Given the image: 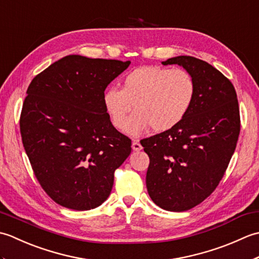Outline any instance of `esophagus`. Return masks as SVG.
Here are the masks:
<instances>
[{
    "label": "esophagus",
    "mask_w": 259,
    "mask_h": 259,
    "mask_svg": "<svg viewBox=\"0 0 259 259\" xmlns=\"http://www.w3.org/2000/svg\"><path fill=\"white\" fill-rule=\"evenodd\" d=\"M133 149H134V151H140V150H142V146L140 145V142L138 140H134L133 141Z\"/></svg>",
    "instance_id": "obj_1"
}]
</instances>
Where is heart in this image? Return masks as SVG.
I'll use <instances>...</instances> for the list:
<instances>
[{
    "label": "heart",
    "instance_id": "1",
    "mask_svg": "<svg viewBox=\"0 0 259 259\" xmlns=\"http://www.w3.org/2000/svg\"><path fill=\"white\" fill-rule=\"evenodd\" d=\"M196 91L188 71L147 65L125 74L121 89L111 87L104 91L103 106L120 130L124 129L134 106L136 112L127 120L125 133L138 137L150 126L156 133L177 126L189 113Z\"/></svg>",
    "mask_w": 259,
    "mask_h": 259
}]
</instances>
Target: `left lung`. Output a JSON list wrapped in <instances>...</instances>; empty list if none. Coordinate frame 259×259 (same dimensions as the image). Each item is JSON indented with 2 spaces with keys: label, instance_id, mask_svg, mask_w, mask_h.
Listing matches in <instances>:
<instances>
[{
  "label": "left lung",
  "instance_id": "obj_1",
  "mask_svg": "<svg viewBox=\"0 0 259 259\" xmlns=\"http://www.w3.org/2000/svg\"><path fill=\"white\" fill-rule=\"evenodd\" d=\"M161 63L188 71L197 91L177 126L141 140L150 159L146 184L157 206L185 211L205 200L224 177L240 131L238 100L232 82L202 60L179 56Z\"/></svg>",
  "mask_w": 259,
  "mask_h": 259
}]
</instances>
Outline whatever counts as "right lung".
I'll list each match as a JSON object with an SVG mask.
<instances>
[{"mask_svg":"<svg viewBox=\"0 0 259 259\" xmlns=\"http://www.w3.org/2000/svg\"><path fill=\"white\" fill-rule=\"evenodd\" d=\"M130 63L71 54L27 88L22 142L38 183L59 205L90 210L111 192L131 140L112 125L103 93Z\"/></svg>","mask_w":259,"mask_h":259,"instance_id":"obj_1","label":"right lung"}]
</instances>
